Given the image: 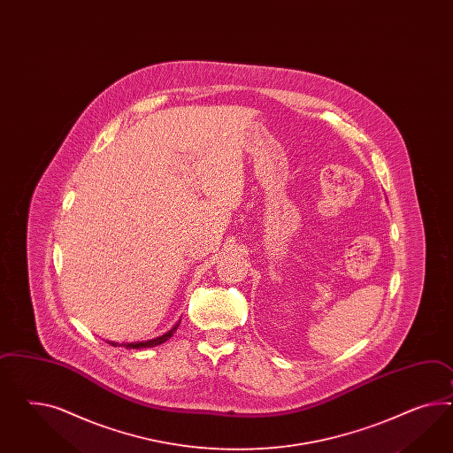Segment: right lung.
Instances as JSON below:
<instances>
[{"label":"right lung","instance_id":"1","mask_svg":"<svg viewBox=\"0 0 453 453\" xmlns=\"http://www.w3.org/2000/svg\"><path fill=\"white\" fill-rule=\"evenodd\" d=\"M180 326V323L173 328L172 331H168V333H165L163 336H158V338H155V340H150V342H123V344H119V342H111V346H125V348H128V349H142V348H155V346H158V344H161V342H166L168 338H172L173 333L176 331V328Z\"/></svg>","mask_w":453,"mask_h":453}]
</instances>
